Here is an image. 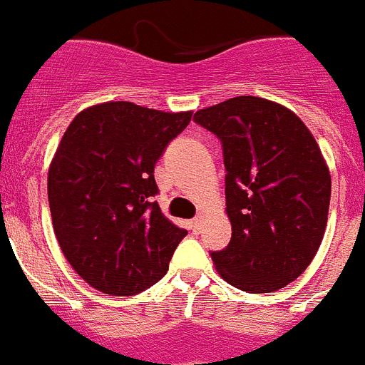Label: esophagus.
Masks as SVG:
<instances>
[{
	"label": "esophagus",
	"mask_w": 365,
	"mask_h": 365,
	"mask_svg": "<svg viewBox=\"0 0 365 365\" xmlns=\"http://www.w3.org/2000/svg\"><path fill=\"white\" fill-rule=\"evenodd\" d=\"M202 222H204L202 215H199V217L193 218V220H192V229H193V232H200V229H202Z\"/></svg>",
	"instance_id": "obj_1"
}]
</instances>
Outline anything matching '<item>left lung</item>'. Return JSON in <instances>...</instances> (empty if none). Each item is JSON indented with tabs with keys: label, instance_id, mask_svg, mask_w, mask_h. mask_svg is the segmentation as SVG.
Instances as JSON below:
<instances>
[{
	"label": "left lung",
	"instance_id": "1",
	"mask_svg": "<svg viewBox=\"0 0 365 365\" xmlns=\"http://www.w3.org/2000/svg\"><path fill=\"white\" fill-rule=\"evenodd\" d=\"M193 120L220 140L231 242L211 252L217 272L251 294L279 290L310 265L324 237L331 177L299 116L237 96Z\"/></svg>",
	"mask_w": 365,
	"mask_h": 365
}]
</instances>
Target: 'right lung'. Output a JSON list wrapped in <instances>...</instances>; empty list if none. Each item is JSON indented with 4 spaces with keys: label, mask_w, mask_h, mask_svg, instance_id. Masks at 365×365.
<instances>
[{
    "label": "right lung",
    "mask_w": 365,
    "mask_h": 365,
    "mask_svg": "<svg viewBox=\"0 0 365 365\" xmlns=\"http://www.w3.org/2000/svg\"><path fill=\"white\" fill-rule=\"evenodd\" d=\"M190 120L192 110L106 102L66 128L48 172L51 222L66 259L93 289L136 296L168 270L188 232L152 202L154 166Z\"/></svg>",
    "instance_id": "right-lung-1"
}]
</instances>
